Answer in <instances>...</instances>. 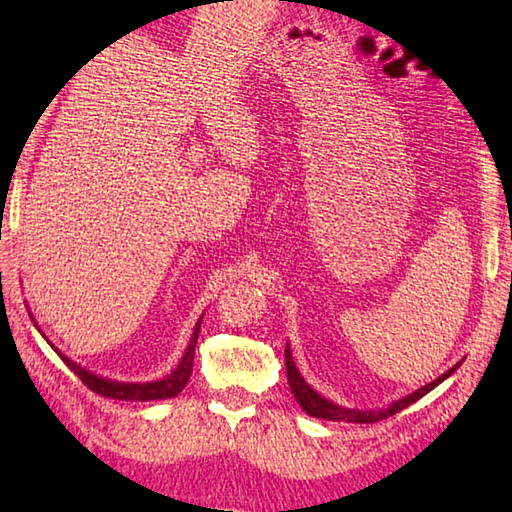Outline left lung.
Masks as SVG:
<instances>
[{
  "mask_svg": "<svg viewBox=\"0 0 512 512\" xmlns=\"http://www.w3.org/2000/svg\"><path fill=\"white\" fill-rule=\"evenodd\" d=\"M462 365L455 363L451 369H447L442 376H438L436 380H431L424 387L411 391L409 396H402L400 400H394L391 405L387 407H380V409H350V407H343V405H336V402L328 400L325 396H321L317 389H312L306 380H303L301 372L297 369L295 361H292V352H290V345H286V372H288V385L292 389V394H295V400L301 405V409L308 413L312 418H321V420H332V422H358V424H369V422H378V420H385L389 416H394V413L407 409L413 402L420 400L424 394H429L431 389H436L440 383H444L455 369Z\"/></svg>",
  "mask_w": 512,
  "mask_h": 512,
  "instance_id": "left-lung-1",
  "label": "left lung"
}]
</instances>
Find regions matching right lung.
<instances>
[{"mask_svg": "<svg viewBox=\"0 0 512 512\" xmlns=\"http://www.w3.org/2000/svg\"><path fill=\"white\" fill-rule=\"evenodd\" d=\"M30 319L32 323H35V328L41 332L39 323L35 321V317ZM200 323H202V317L198 319V323H195L193 328V334H191V341L187 345V350H184L182 358L178 367L173 369V372L165 378H158V380H147V383H125V380H114V378H105L101 374H94L90 372V369L81 367L79 363H74L72 358L65 356L63 352H59L57 347H54L48 339L46 334L41 332L43 339H46L50 343V347L54 352H57L61 356V361L68 365L72 372L79 376L85 385H88L92 391H96V394H101L105 398H114V400H132V402H147V400H167V398H176L180 391L187 387L189 378H191V372H193V356H195V343H198V336H200Z\"/></svg>", "mask_w": 512, "mask_h": 512, "instance_id": "obj_1", "label": "right lung"}]
</instances>
